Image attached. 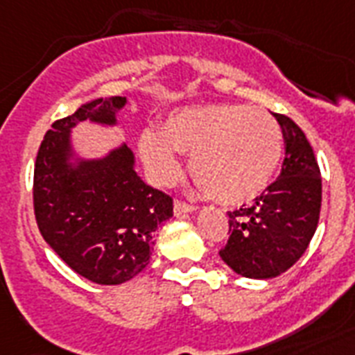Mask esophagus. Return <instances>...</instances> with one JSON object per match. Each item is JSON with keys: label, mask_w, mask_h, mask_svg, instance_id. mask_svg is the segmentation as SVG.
I'll use <instances>...</instances> for the list:
<instances>
[{"label": "esophagus", "mask_w": 355, "mask_h": 355, "mask_svg": "<svg viewBox=\"0 0 355 355\" xmlns=\"http://www.w3.org/2000/svg\"><path fill=\"white\" fill-rule=\"evenodd\" d=\"M173 211H175V215H186V213H195V211H197V207L189 206V204L180 202V200H177V202H175V206H173Z\"/></svg>", "instance_id": "obj_1"}]
</instances>
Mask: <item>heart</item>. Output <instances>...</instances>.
Here are the masks:
<instances>
[{
    "label": "heart",
    "instance_id": "heart-1",
    "mask_svg": "<svg viewBox=\"0 0 355 355\" xmlns=\"http://www.w3.org/2000/svg\"><path fill=\"white\" fill-rule=\"evenodd\" d=\"M144 164L160 184L177 180L182 162L204 191L224 204H243L261 195L282 157L281 125L270 112L243 103L193 105L173 111L160 132L138 140Z\"/></svg>",
    "mask_w": 355,
    "mask_h": 355
}]
</instances>
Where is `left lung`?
<instances>
[{"instance_id": "8db88e82", "label": "left lung", "mask_w": 355, "mask_h": 355, "mask_svg": "<svg viewBox=\"0 0 355 355\" xmlns=\"http://www.w3.org/2000/svg\"><path fill=\"white\" fill-rule=\"evenodd\" d=\"M286 140L277 180L250 207L227 211L230 239L220 259L248 279H273L306 252L321 211V171L310 142L297 123L275 114Z\"/></svg>"}]
</instances>
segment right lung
I'll list each match as a JSON object with an SVG mask.
<instances>
[{"label":"right lung","instance_id":"right-lung-1","mask_svg":"<svg viewBox=\"0 0 355 355\" xmlns=\"http://www.w3.org/2000/svg\"><path fill=\"white\" fill-rule=\"evenodd\" d=\"M125 96L96 98L53 123L34 168L40 233L71 270L96 284H122L148 266L155 232L173 217V200L144 182L128 144L102 157L74 146L78 123L116 128Z\"/></svg>","mask_w":355,"mask_h":355}]
</instances>
